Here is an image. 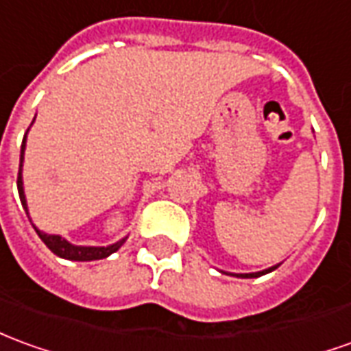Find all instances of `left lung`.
<instances>
[{
	"mask_svg": "<svg viewBox=\"0 0 351 351\" xmlns=\"http://www.w3.org/2000/svg\"><path fill=\"white\" fill-rule=\"evenodd\" d=\"M279 266V264H278ZM278 266H271L268 269H262V271H254V274H230V276H235V278H261L264 274H269V271H274V269L278 268Z\"/></svg>",
	"mask_w": 351,
	"mask_h": 351,
	"instance_id": "obj_1",
	"label": "left lung"
}]
</instances>
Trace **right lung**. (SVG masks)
Wrapping results in <instances>:
<instances>
[{
  "instance_id": "add662e5",
  "label": "right lung",
  "mask_w": 351,
  "mask_h": 351,
  "mask_svg": "<svg viewBox=\"0 0 351 351\" xmlns=\"http://www.w3.org/2000/svg\"><path fill=\"white\" fill-rule=\"evenodd\" d=\"M24 150H26V134H24V141L21 146V165H19V178H16V186H19V195H21V203L26 215H28V205H26V195H24V186H22V161H24ZM36 234L39 235V239L47 245L51 251L55 252L56 256L66 258V261H100V258H106L112 252H116L121 245L125 243V237L121 241H117L114 245H108V247H80V245H72L70 241H66L64 237L60 235H51L41 232L38 228L34 226Z\"/></svg>"
}]
</instances>
